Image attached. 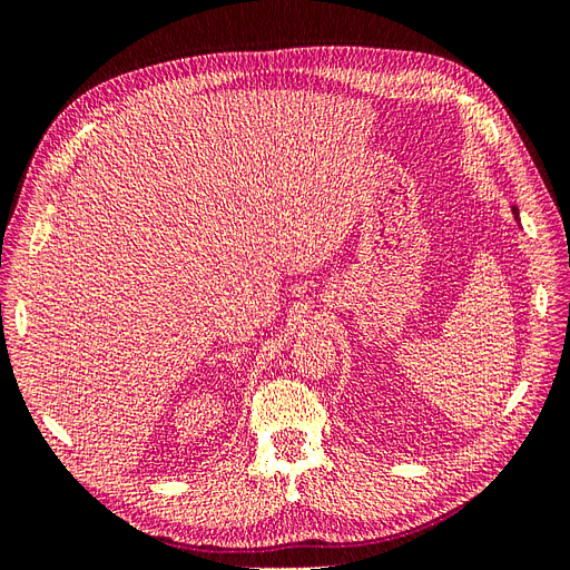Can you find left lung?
Segmentation results:
<instances>
[{"instance_id": "obj_1", "label": "left lung", "mask_w": 570, "mask_h": 570, "mask_svg": "<svg viewBox=\"0 0 570 570\" xmlns=\"http://www.w3.org/2000/svg\"><path fill=\"white\" fill-rule=\"evenodd\" d=\"M513 216H515V220H519V209H515V206H513Z\"/></svg>"}]
</instances>
